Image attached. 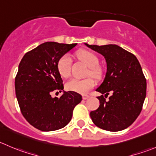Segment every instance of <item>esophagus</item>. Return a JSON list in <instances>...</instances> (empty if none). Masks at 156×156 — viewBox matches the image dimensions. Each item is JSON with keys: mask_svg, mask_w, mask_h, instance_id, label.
<instances>
[{"mask_svg": "<svg viewBox=\"0 0 156 156\" xmlns=\"http://www.w3.org/2000/svg\"><path fill=\"white\" fill-rule=\"evenodd\" d=\"M89 98H90V96H89V95H87V94H83V95H82V98H83V100L88 99Z\"/></svg>", "mask_w": 156, "mask_h": 156, "instance_id": "34e87169", "label": "esophagus"}]
</instances>
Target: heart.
Segmentation results:
<instances>
[{"instance_id": "obj_1", "label": "heart", "mask_w": 156, "mask_h": 156, "mask_svg": "<svg viewBox=\"0 0 156 156\" xmlns=\"http://www.w3.org/2000/svg\"><path fill=\"white\" fill-rule=\"evenodd\" d=\"M78 57L90 68L88 75L96 78H101L102 72L101 69L98 67L99 59L95 54L89 51L83 50L78 52ZM57 70L62 78H67L70 76L72 71V58L69 54H65L58 59L57 63ZM94 85L95 81L92 78H87L82 80L73 78L66 83V87L68 90L71 91L86 94L88 90L93 88Z\"/></svg>"}]
</instances>
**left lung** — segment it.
Instances as JSON below:
<instances>
[{"mask_svg":"<svg viewBox=\"0 0 156 156\" xmlns=\"http://www.w3.org/2000/svg\"><path fill=\"white\" fill-rule=\"evenodd\" d=\"M85 45L104 55L107 62L105 78L96 90L102 94L97 97L100 106L90 112V118L104 130H123L136 120L146 98V79L141 66L133 54L116 45Z\"/></svg>","mask_w":156,"mask_h":156,"instance_id":"obj_1","label":"left lung"}]
</instances>
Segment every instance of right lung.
Listing matches in <instances>:
<instances>
[{"instance_id":"1","label":"right lung","mask_w":156,"mask_h":156,"mask_svg":"<svg viewBox=\"0 0 156 156\" xmlns=\"http://www.w3.org/2000/svg\"><path fill=\"white\" fill-rule=\"evenodd\" d=\"M76 45L46 42L27 52L20 62L15 78L18 104L24 118L40 130L65 127L82 100L80 94L71 90L64 91L60 98L51 96L64 89L57 70L58 59Z\"/></svg>"}]
</instances>
